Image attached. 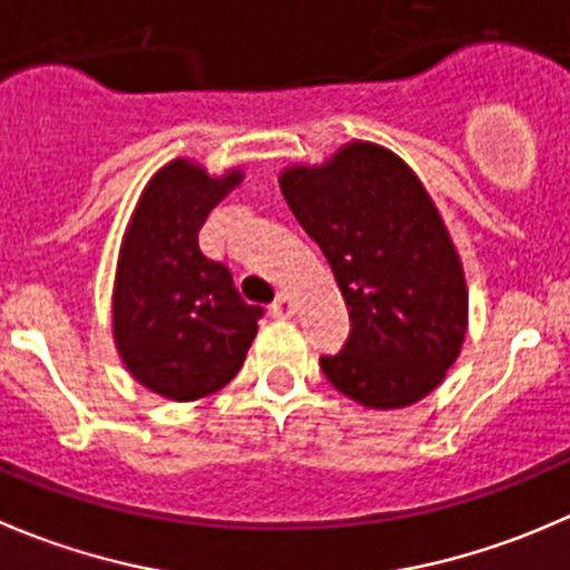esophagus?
I'll use <instances>...</instances> for the list:
<instances>
[{
    "label": "esophagus",
    "mask_w": 570,
    "mask_h": 570,
    "mask_svg": "<svg viewBox=\"0 0 570 570\" xmlns=\"http://www.w3.org/2000/svg\"><path fill=\"white\" fill-rule=\"evenodd\" d=\"M269 314H273V317H292V314H295V303H292L289 295L281 292L273 301V306H269Z\"/></svg>",
    "instance_id": "34e87169"
}]
</instances>
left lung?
<instances>
[{"label":"left lung","mask_w":570,"mask_h":570,"mask_svg":"<svg viewBox=\"0 0 570 570\" xmlns=\"http://www.w3.org/2000/svg\"><path fill=\"white\" fill-rule=\"evenodd\" d=\"M297 223L320 245L351 308V336L320 356L325 379L370 409L420 401L465 340L468 295L438 208L406 164L375 145L281 178Z\"/></svg>","instance_id":"1"}]
</instances>
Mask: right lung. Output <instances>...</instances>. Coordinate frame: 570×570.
<instances>
[{
  "mask_svg": "<svg viewBox=\"0 0 570 570\" xmlns=\"http://www.w3.org/2000/svg\"><path fill=\"white\" fill-rule=\"evenodd\" d=\"M239 173L214 180L173 161L141 195L121 245L114 336L132 379L195 401L223 390L247 356L262 306L242 301L225 264L200 250V228Z\"/></svg>",
  "mask_w": 570,
  "mask_h": 570,
  "instance_id": "obj_1",
  "label": "right lung"
}]
</instances>
